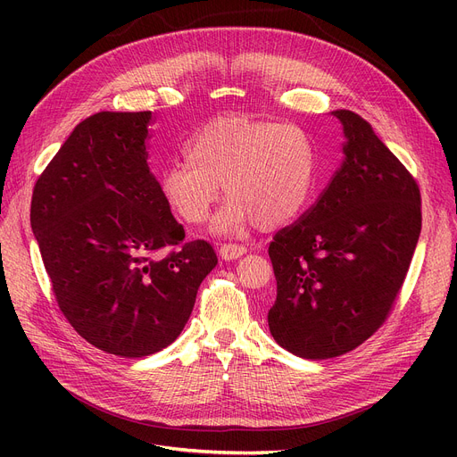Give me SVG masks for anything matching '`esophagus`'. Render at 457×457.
<instances>
[{
    "label": "esophagus",
    "instance_id": "34e87169",
    "mask_svg": "<svg viewBox=\"0 0 457 457\" xmlns=\"http://www.w3.org/2000/svg\"><path fill=\"white\" fill-rule=\"evenodd\" d=\"M219 253H220V257H222L224 261H233V259H237V257L245 255V253H246V248H245V246H238V245H222Z\"/></svg>",
    "mask_w": 457,
    "mask_h": 457
}]
</instances>
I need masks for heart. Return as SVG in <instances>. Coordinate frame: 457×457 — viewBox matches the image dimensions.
<instances>
[{"label":"heart","mask_w":457,"mask_h":457,"mask_svg":"<svg viewBox=\"0 0 457 457\" xmlns=\"http://www.w3.org/2000/svg\"><path fill=\"white\" fill-rule=\"evenodd\" d=\"M183 154L187 161L164 168L159 187L168 209L188 226L207 220L222 185L229 200L216 229L237 233L253 222L279 229L303 211L313 187V144L293 124L224 116L204 126Z\"/></svg>","instance_id":"1"}]
</instances>
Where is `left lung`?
Listing matches in <instances>:
<instances>
[{"instance_id": "left-lung-1", "label": "left lung", "mask_w": 457, "mask_h": 457, "mask_svg": "<svg viewBox=\"0 0 457 457\" xmlns=\"http://www.w3.org/2000/svg\"><path fill=\"white\" fill-rule=\"evenodd\" d=\"M345 131L343 164L269 246L278 296L269 328L303 359L357 348L386 322L419 243L420 190L359 114L331 112Z\"/></svg>"}]
</instances>
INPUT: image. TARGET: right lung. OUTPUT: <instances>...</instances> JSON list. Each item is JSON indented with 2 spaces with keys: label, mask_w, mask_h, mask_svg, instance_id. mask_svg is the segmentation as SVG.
<instances>
[{
  "label": "right lung",
  "mask_w": 457,
  "mask_h": 457,
  "mask_svg": "<svg viewBox=\"0 0 457 457\" xmlns=\"http://www.w3.org/2000/svg\"><path fill=\"white\" fill-rule=\"evenodd\" d=\"M152 120V111L88 116L31 200V229L62 315L120 357L172 345L219 262L209 243L183 245V226L148 166Z\"/></svg>",
  "instance_id": "right-lung-1"
}]
</instances>
